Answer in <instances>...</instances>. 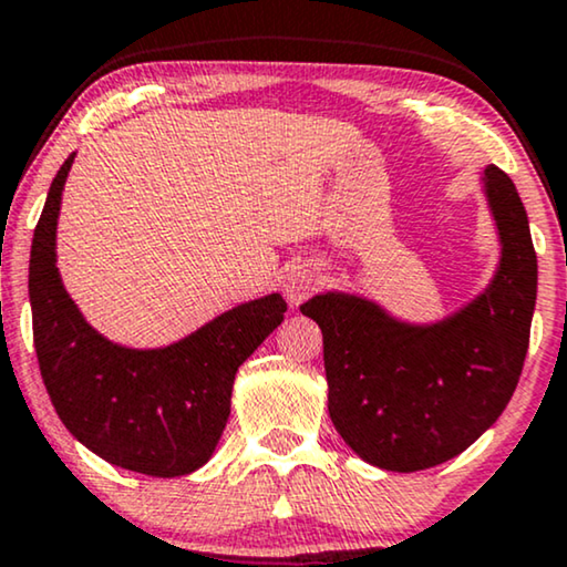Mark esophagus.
<instances>
[{
    "label": "esophagus",
    "instance_id": "esophagus-1",
    "mask_svg": "<svg viewBox=\"0 0 567 567\" xmlns=\"http://www.w3.org/2000/svg\"><path fill=\"white\" fill-rule=\"evenodd\" d=\"M316 285H319V275H316L308 264L298 261V264H290V267L285 269L282 288H285V298H288L292 306L303 303V300L316 290Z\"/></svg>",
    "mask_w": 567,
    "mask_h": 567
}]
</instances>
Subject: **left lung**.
I'll list each match as a JSON object with an SVG mask.
<instances>
[{"mask_svg": "<svg viewBox=\"0 0 567 567\" xmlns=\"http://www.w3.org/2000/svg\"><path fill=\"white\" fill-rule=\"evenodd\" d=\"M482 192L501 261L464 308L412 323L354 292H319L300 306L323 334L331 422L379 470L420 472L458 456L516 391L537 303V254L513 181L487 165Z\"/></svg>", "mask_w": 567, "mask_h": 567, "instance_id": "8db88e82", "label": "left lung"}]
</instances>
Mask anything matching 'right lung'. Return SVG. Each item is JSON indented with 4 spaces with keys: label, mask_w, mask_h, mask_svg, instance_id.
Instances as JSON below:
<instances>
[{
    "label": "right lung",
    "mask_w": 567,
    "mask_h": 567,
    "mask_svg": "<svg viewBox=\"0 0 567 567\" xmlns=\"http://www.w3.org/2000/svg\"><path fill=\"white\" fill-rule=\"evenodd\" d=\"M51 181L30 246L28 292L43 383L64 427L121 470L181 477L209 462L230 417L238 368L285 319L279 292L215 316L178 342L137 350L80 313L56 269V223L74 163Z\"/></svg>",
    "instance_id": "obj_1"
}]
</instances>
